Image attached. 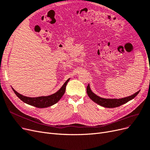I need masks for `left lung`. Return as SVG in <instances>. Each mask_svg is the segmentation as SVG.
I'll list each match as a JSON object with an SVG mask.
<instances>
[{
  "label": "left lung",
  "mask_w": 150,
  "mask_h": 150,
  "mask_svg": "<svg viewBox=\"0 0 150 150\" xmlns=\"http://www.w3.org/2000/svg\"><path fill=\"white\" fill-rule=\"evenodd\" d=\"M139 91L140 90L138 91L137 92L134 93L133 95H132L131 96H127V97H125L122 98H101L100 96L95 94L93 91H91L89 83L87 86V88H86V93H87L88 96L91 100L93 101L95 103L98 104L99 105L102 106L103 107L110 108L118 107L119 106H121L127 103L129 100H132V99H133L135 96L138 94Z\"/></svg>",
  "instance_id": "8db88e82"
}]
</instances>
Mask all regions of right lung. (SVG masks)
<instances>
[{
  "mask_svg": "<svg viewBox=\"0 0 150 150\" xmlns=\"http://www.w3.org/2000/svg\"><path fill=\"white\" fill-rule=\"evenodd\" d=\"M70 79L67 80L64 84L62 85V87L58 90L57 92L55 93L49 95V96H38V97H28V96H23L17 91H16L12 87V90L14 91V93L20 98L24 103H25L28 105H30L33 107H35L37 108H47L51 107V106L54 105V104L57 103L59 101L60 98L64 95L66 89V85L68 83Z\"/></svg>",
  "mask_w": 150,
  "mask_h": 150,
  "instance_id": "right-lung-1",
  "label": "right lung"
}]
</instances>
